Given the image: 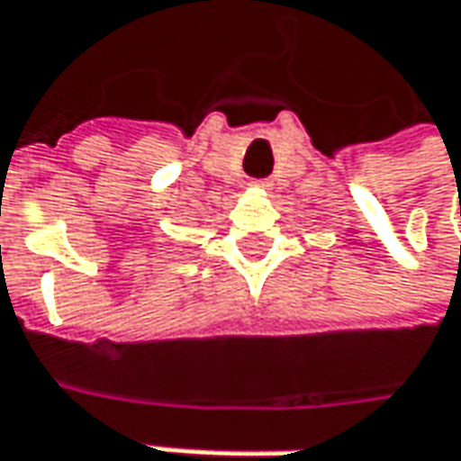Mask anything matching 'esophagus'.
Masks as SVG:
<instances>
[{"instance_id":"1","label":"esophagus","mask_w":461,"mask_h":461,"mask_svg":"<svg viewBox=\"0 0 461 461\" xmlns=\"http://www.w3.org/2000/svg\"><path fill=\"white\" fill-rule=\"evenodd\" d=\"M252 185H258V188H270V185H273V181H270V178H255V181H252Z\"/></svg>"}]
</instances>
